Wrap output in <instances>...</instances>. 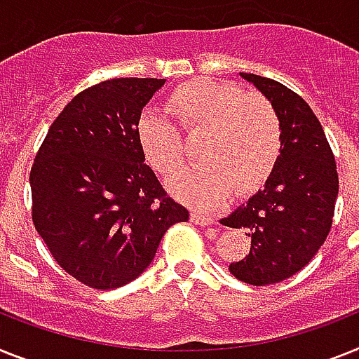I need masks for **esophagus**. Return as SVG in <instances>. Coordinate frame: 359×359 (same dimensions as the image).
Wrapping results in <instances>:
<instances>
[{"instance_id": "34e87169", "label": "esophagus", "mask_w": 359, "mask_h": 359, "mask_svg": "<svg viewBox=\"0 0 359 359\" xmlns=\"http://www.w3.org/2000/svg\"><path fill=\"white\" fill-rule=\"evenodd\" d=\"M191 220L196 224V226H212V222H215V218H211V216H205V215H200V212H192L191 215Z\"/></svg>"}]
</instances>
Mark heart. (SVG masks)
I'll return each instance as SVG.
<instances>
[{
	"label": "heart",
	"instance_id": "1",
	"mask_svg": "<svg viewBox=\"0 0 359 359\" xmlns=\"http://www.w3.org/2000/svg\"><path fill=\"white\" fill-rule=\"evenodd\" d=\"M168 108L189 137L207 135L203 167L185 168L168 180V191L196 209H215L233 194H251L273 172L283 150V124L277 109L260 95L240 86L200 79L170 93ZM144 159L159 174L183 165L185 141L172 121L144 111L135 126Z\"/></svg>",
	"mask_w": 359,
	"mask_h": 359
}]
</instances>
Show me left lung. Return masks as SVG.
<instances>
[{
  "instance_id": "obj_1",
  "label": "left lung",
  "mask_w": 359,
  "mask_h": 359,
  "mask_svg": "<svg viewBox=\"0 0 359 359\" xmlns=\"http://www.w3.org/2000/svg\"><path fill=\"white\" fill-rule=\"evenodd\" d=\"M273 104L283 150L273 172L250 200L220 224L244 229L250 253L231 262L242 283L266 286L288 279L313 259L332 227L339 180L321 123L312 108L277 80L240 73Z\"/></svg>"
}]
</instances>
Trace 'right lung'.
I'll use <instances>...</instances> for the list:
<instances>
[{
  "instance_id": "obj_1",
  "label": "right lung",
  "mask_w": 359,
  "mask_h": 359,
  "mask_svg": "<svg viewBox=\"0 0 359 359\" xmlns=\"http://www.w3.org/2000/svg\"><path fill=\"white\" fill-rule=\"evenodd\" d=\"M165 79H111L71 100L32 165V222L55 260L86 286L132 283L165 231L189 220L144 163L141 111Z\"/></svg>"
}]
</instances>
